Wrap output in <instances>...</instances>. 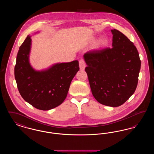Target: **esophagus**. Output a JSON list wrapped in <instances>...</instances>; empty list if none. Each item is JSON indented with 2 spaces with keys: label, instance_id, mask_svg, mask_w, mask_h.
I'll return each mask as SVG.
<instances>
[{
  "label": "esophagus",
  "instance_id": "obj_1",
  "mask_svg": "<svg viewBox=\"0 0 154 154\" xmlns=\"http://www.w3.org/2000/svg\"><path fill=\"white\" fill-rule=\"evenodd\" d=\"M79 67L81 70H84L86 67V63L84 59H80L79 61Z\"/></svg>",
  "mask_w": 154,
  "mask_h": 154
}]
</instances>
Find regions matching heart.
<instances>
[{
  "label": "heart",
  "mask_w": 154,
  "mask_h": 154,
  "mask_svg": "<svg viewBox=\"0 0 154 154\" xmlns=\"http://www.w3.org/2000/svg\"><path fill=\"white\" fill-rule=\"evenodd\" d=\"M93 40H92V41H93ZM107 40L106 38H104V37L102 38L96 44V47L100 48V47H103V46H104L106 44H107Z\"/></svg>",
  "instance_id": "1"
}]
</instances>
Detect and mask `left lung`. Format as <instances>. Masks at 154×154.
I'll list each match as a JSON object with an SVG mask.
<instances>
[{
    "label": "left lung",
    "mask_w": 154,
    "mask_h": 154,
    "mask_svg": "<svg viewBox=\"0 0 154 154\" xmlns=\"http://www.w3.org/2000/svg\"><path fill=\"white\" fill-rule=\"evenodd\" d=\"M112 48L86 52L85 70L92 95L103 105L118 107L134 94L141 60L135 45L122 33L111 30Z\"/></svg>",
    "instance_id": "left-lung-1"
}]
</instances>
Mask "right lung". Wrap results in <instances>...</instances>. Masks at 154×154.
<instances>
[{
	"label": "right lung",
	"instance_id": "obj_1",
	"mask_svg": "<svg viewBox=\"0 0 154 154\" xmlns=\"http://www.w3.org/2000/svg\"><path fill=\"white\" fill-rule=\"evenodd\" d=\"M32 40L29 35L20 46L14 68L15 79L22 98L38 110H49L61 104L74 77L79 70L78 60L57 63L35 70L29 61Z\"/></svg>",
	"mask_w": 154,
	"mask_h": 154
}]
</instances>
